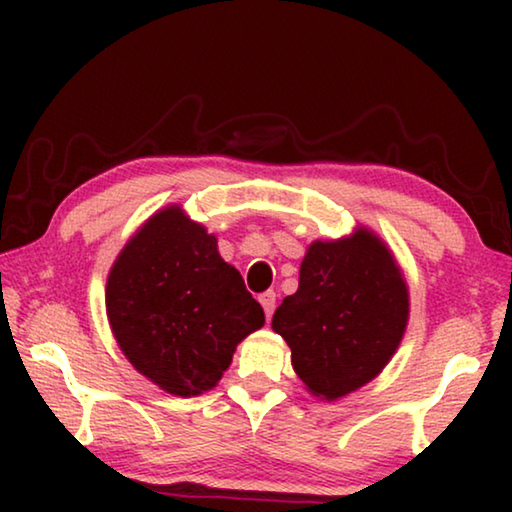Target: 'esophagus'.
<instances>
[{"label": "esophagus", "mask_w": 512, "mask_h": 512, "mask_svg": "<svg viewBox=\"0 0 512 512\" xmlns=\"http://www.w3.org/2000/svg\"><path fill=\"white\" fill-rule=\"evenodd\" d=\"M259 302H262V307H264L266 320H271L273 311H275V293H273V291H266V293H262V296H259Z\"/></svg>", "instance_id": "34e87169"}]
</instances>
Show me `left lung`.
<instances>
[{
    "label": "left lung",
    "mask_w": 512,
    "mask_h": 512,
    "mask_svg": "<svg viewBox=\"0 0 512 512\" xmlns=\"http://www.w3.org/2000/svg\"><path fill=\"white\" fill-rule=\"evenodd\" d=\"M406 320L409 287L400 266L375 232L357 228L307 248L298 291L275 309L271 327L291 348L307 391L339 400L384 370Z\"/></svg>",
    "instance_id": "8db88e82"
}]
</instances>
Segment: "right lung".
I'll return each mask as SVG.
<instances>
[{
  "mask_svg": "<svg viewBox=\"0 0 512 512\" xmlns=\"http://www.w3.org/2000/svg\"><path fill=\"white\" fill-rule=\"evenodd\" d=\"M106 311L121 352L162 391H210L237 345L264 325V309L216 237L178 205L135 232L110 268Z\"/></svg>",
  "mask_w": 512,
  "mask_h": 512,
  "instance_id": "right-lung-1",
  "label": "right lung"
}]
</instances>
